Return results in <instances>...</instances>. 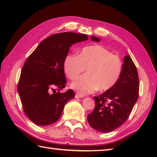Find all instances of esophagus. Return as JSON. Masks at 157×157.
<instances>
[{"mask_svg": "<svg viewBox=\"0 0 157 157\" xmlns=\"http://www.w3.org/2000/svg\"><path fill=\"white\" fill-rule=\"evenodd\" d=\"M75 98H84V95H82L79 94H75Z\"/></svg>", "mask_w": 157, "mask_h": 157, "instance_id": "obj_1", "label": "esophagus"}]
</instances>
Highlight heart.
I'll list each match as a JSON object with an SVG mask.
<instances>
[{
    "label": "heart",
    "mask_w": 157,
    "mask_h": 157,
    "mask_svg": "<svg viewBox=\"0 0 157 157\" xmlns=\"http://www.w3.org/2000/svg\"><path fill=\"white\" fill-rule=\"evenodd\" d=\"M85 68L86 75L71 84V88L81 95L91 94L98 89L105 91L113 88L121 75L123 62L118 55L100 45L84 48L78 56L66 55L63 71L68 79H75Z\"/></svg>",
    "instance_id": "heart-1"
}]
</instances>
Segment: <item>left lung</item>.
Wrapping results in <instances>:
<instances>
[{
    "label": "left lung",
    "instance_id": "obj_1",
    "mask_svg": "<svg viewBox=\"0 0 157 157\" xmlns=\"http://www.w3.org/2000/svg\"><path fill=\"white\" fill-rule=\"evenodd\" d=\"M139 79L131 57H124L121 75L113 88L94 97L95 107L87 116L90 125L103 133L112 132L127 118L139 98Z\"/></svg>",
    "mask_w": 157,
    "mask_h": 157
}]
</instances>
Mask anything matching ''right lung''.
<instances>
[{"mask_svg": "<svg viewBox=\"0 0 157 157\" xmlns=\"http://www.w3.org/2000/svg\"><path fill=\"white\" fill-rule=\"evenodd\" d=\"M91 38L100 41L98 37ZM88 39L86 34L75 33L52 34L42 41L26 59L17 89L23 111L34 124L45 126L55 123L66 103L75 98L72 89L61 94L55 89L60 91L66 84L63 61L70 47Z\"/></svg>", "mask_w": 157, "mask_h": 157, "instance_id": "obj_1", "label": "right lung"}]
</instances>
